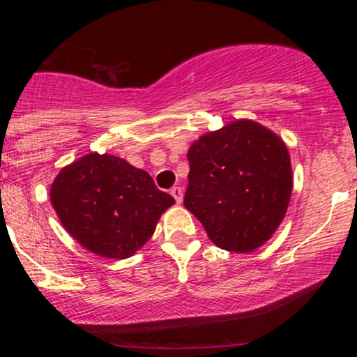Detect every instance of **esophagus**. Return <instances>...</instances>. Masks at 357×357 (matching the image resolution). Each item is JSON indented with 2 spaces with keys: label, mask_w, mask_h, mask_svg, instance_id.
I'll return each mask as SVG.
<instances>
[{
  "label": "esophagus",
  "mask_w": 357,
  "mask_h": 357,
  "mask_svg": "<svg viewBox=\"0 0 357 357\" xmlns=\"http://www.w3.org/2000/svg\"><path fill=\"white\" fill-rule=\"evenodd\" d=\"M171 195H173V198L176 199V203L181 204L183 203V190L179 186H174L171 188Z\"/></svg>",
  "instance_id": "1"
}]
</instances>
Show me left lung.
Instances as JSON below:
<instances>
[{"mask_svg":"<svg viewBox=\"0 0 357 357\" xmlns=\"http://www.w3.org/2000/svg\"><path fill=\"white\" fill-rule=\"evenodd\" d=\"M184 206L216 247L250 253L272 238L292 196V165L280 136L250 119L203 134L188 151Z\"/></svg>","mask_w":357,"mask_h":357,"instance_id":"1","label":"left lung"}]
</instances>
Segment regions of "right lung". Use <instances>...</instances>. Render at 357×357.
Here are the masks:
<instances>
[{
	"label": "right lung",
	"mask_w": 357,
	"mask_h": 357,
	"mask_svg": "<svg viewBox=\"0 0 357 357\" xmlns=\"http://www.w3.org/2000/svg\"><path fill=\"white\" fill-rule=\"evenodd\" d=\"M50 202L82 247L124 260L144 247L174 198L126 159L89 153L61 167L50 186Z\"/></svg>",
	"instance_id": "1"
}]
</instances>
